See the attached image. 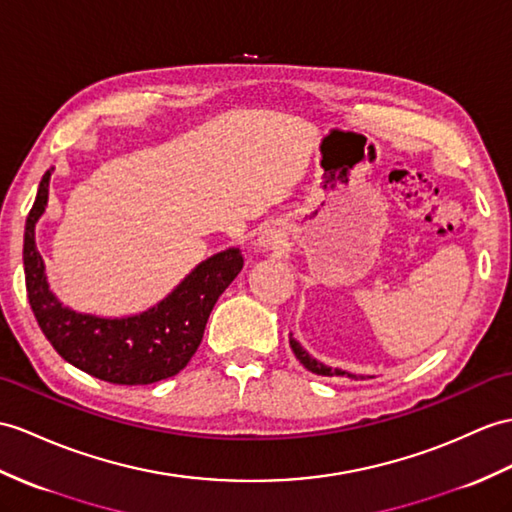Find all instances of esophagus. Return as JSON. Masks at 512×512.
Wrapping results in <instances>:
<instances>
[{"instance_id": "34e87169", "label": "esophagus", "mask_w": 512, "mask_h": 512, "mask_svg": "<svg viewBox=\"0 0 512 512\" xmlns=\"http://www.w3.org/2000/svg\"><path fill=\"white\" fill-rule=\"evenodd\" d=\"M275 244H277V242H275V235L266 233V235H261V237H259V246L270 248V246H275Z\"/></svg>"}]
</instances>
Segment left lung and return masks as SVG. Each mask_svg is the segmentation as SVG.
I'll list each match as a JSON object with an SVG mask.
<instances>
[{"instance_id": "1", "label": "left lung", "mask_w": 512, "mask_h": 512, "mask_svg": "<svg viewBox=\"0 0 512 512\" xmlns=\"http://www.w3.org/2000/svg\"><path fill=\"white\" fill-rule=\"evenodd\" d=\"M290 347H292V351H294V355H296V360H299L307 371H312V373H316V375H325V377H334V375H340V377H351V379H362V377H355V375H351V373H347V371H331L329 366H325V364H320V362H316L314 358H310V353L307 351H303L301 349V344L296 342L294 338H290Z\"/></svg>"}]
</instances>
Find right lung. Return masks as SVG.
Wrapping results in <instances>:
<instances>
[{
  "label": "right lung",
  "mask_w": 512,
  "mask_h": 512,
  "mask_svg": "<svg viewBox=\"0 0 512 512\" xmlns=\"http://www.w3.org/2000/svg\"><path fill=\"white\" fill-rule=\"evenodd\" d=\"M47 170L28 213L23 270L34 318L63 360L109 384L144 386L183 371L205 334L213 305L242 270L237 248L209 257L152 310L130 318L76 314L47 288L43 259L34 244V224L47 205Z\"/></svg>",
  "instance_id": "1"
}]
</instances>
